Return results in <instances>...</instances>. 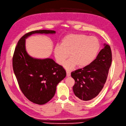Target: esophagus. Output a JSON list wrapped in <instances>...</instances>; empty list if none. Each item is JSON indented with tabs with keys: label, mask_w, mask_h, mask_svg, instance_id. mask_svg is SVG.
<instances>
[{
	"label": "esophagus",
	"mask_w": 126,
	"mask_h": 126,
	"mask_svg": "<svg viewBox=\"0 0 126 126\" xmlns=\"http://www.w3.org/2000/svg\"><path fill=\"white\" fill-rule=\"evenodd\" d=\"M66 73H67V77H69L71 75V72L68 71H66Z\"/></svg>",
	"instance_id": "1"
}]
</instances>
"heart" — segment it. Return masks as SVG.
<instances>
[{"instance_id": "heart-1", "label": "heart", "mask_w": 126, "mask_h": 126, "mask_svg": "<svg viewBox=\"0 0 126 126\" xmlns=\"http://www.w3.org/2000/svg\"><path fill=\"white\" fill-rule=\"evenodd\" d=\"M100 44L97 38L83 34H71L65 36L61 45H56L54 53L56 61L63 65L69 56L70 59L63 66L71 69L77 65L80 67L87 66L98 54Z\"/></svg>"}]
</instances>
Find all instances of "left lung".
<instances>
[{
  "mask_svg": "<svg viewBox=\"0 0 126 126\" xmlns=\"http://www.w3.org/2000/svg\"><path fill=\"white\" fill-rule=\"evenodd\" d=\"M104 46L90 65L71 73L75 80L73 91L81 100L93 99L104 86L112 60L110 45L105 44Z\"/></svg>",
  "mask_w": 126,
  "mask_h": 126,
  "instance_id": "8db88e82",
  "label": "left lung"
}]
</instances>
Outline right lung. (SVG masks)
Returning <instances> with one entry per match:
<instances>
[{"label":"right lung","instance_id":"right-lung-1","mask_svg":"<svg viewBox=\"0 0 126 126\" xmlns=\"http://www.w3.org/2000/svg\"><path fill=\"white\" fill-rule=\"evenodd\" d=\"M35 33L55 34V31L37 30L27 33L18 42L12 64L21 92L30 101L44 105L54 96L58 84L66 76L62 66L51 58L37 59L27 53L25 39Z\"/></svg>","mask_w":126,"mask_h":126}]
</instances>
